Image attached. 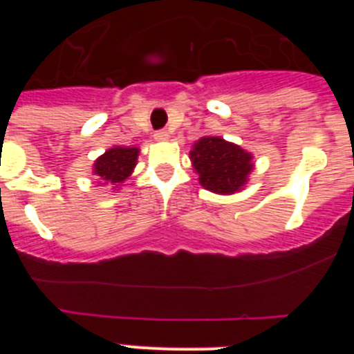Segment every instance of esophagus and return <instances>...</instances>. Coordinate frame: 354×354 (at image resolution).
I'll return each instance as SVG.
<instances>
[{
    "mask_svg": "<svg viewBox=\"0 0 354 354\" xmlns=\"http://www.w3.org/2000/svg\"><path fill=\"white\" fill-rule=\"evenodd\" d=\"M168 138H170V134H168V131H156V133H154V140H156V142H167Z\"/></svg>",
    "mask_w": 354,
    "mask_h": 354,
    "instance_id": "esophagus-1",
    "label": "esophagus"
}]
</instances>
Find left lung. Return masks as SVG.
<instances>
[{
  "mask_svg": "<svg viewBox=\"0 0 354 354\" xmlns=\"http://www.w3.org/2000/svg\"><path fill=\"white\" fill-rule=\"evenodd\" d=\"M200 186L216 195H234L245 189L255 168L253 154L221 136H202L189 150Z\"/></svg>",
  "mask_w": 354,
  "mask_h": 354,
  "instance_id": "left-lung-1",
  "label": "left lung"
}]
</instances>
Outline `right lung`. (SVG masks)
Wrapping results in <instances>:
<instances>
[{"mask_svg": "<svg viewBox=\"0 0 354 354\" xmlns=\"http://www.w3.org/2000/svg\"><path fill=\"white\" fill-rule=\"evenodd\" d=\"M140 149L138 147H120L115 145L108 149L102 156L95 159L92 174L95 180L102 186H111L117 192L124 180L129 177L138 162Z\"/></svg>", "mask_w": 354, "mask_h": 354, "instance_id": "right-lung-1", "label": "right lung"}]
</instances>
